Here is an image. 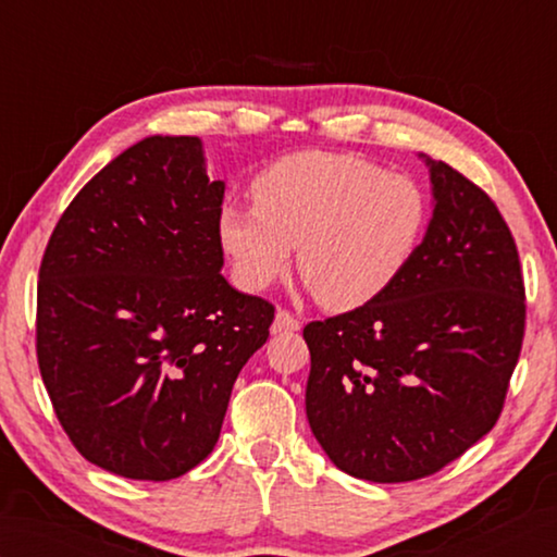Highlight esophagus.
Instances as JSON below:
<instances>
[{"mask_svg": "<svg viewBox=\"0 0 557 557\" xmlns=\"http://www.w3.org/2000/svg\"><path fill=\"white\" fill-rule=\"evenodd\" d=\"M299 327H301V323L289 311H277L270 330H272V335H280V333H297Z\"/></svg>", "mask_w": 557, "mask_h": 557, "instance_id": "obj_1", "label": "esophagus"}]
</instances>
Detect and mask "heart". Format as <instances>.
Here are the masks:
<instances>
[{"instance_id":"b5f03b06","label":"heart","mask_w":557,"mask_h":557,"mask_svg":"<svg viewBox=\"0 0 557 557\" xmlns=\"http://www.w3.org/2000/svg\"><path fill=\"white\" fill-rule=\"evenodd\" d=\"M253 198L218 212V242L236 285L270 287L297 246L306 285L333 311L359 309L393 287L431 218L417 180L347 152L306 150L272 162L256 176Z\"/></svg>"}]
</instances>
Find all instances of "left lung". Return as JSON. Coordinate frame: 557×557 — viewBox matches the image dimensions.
I'll use <instances>...</instances> for the list:
<instances>
[{
	"label": "left lung",
	"mask_w": 557,
	"mask_h": 557,
	"mask_svg": "<svg viewBox=\"0 0 557 557\" xmlns=\"http://www.w3.org/2000/svg\"><path fill=\"white\" fill-rule=\"evenodd\" d=\"M433 215L409 268L381 297L304 327L306 417L349 476L435 474L500 417L524 337L510 230L467 176L419 152Z\"/></svg>",
	"instance_id": "1"
}]
</instances>
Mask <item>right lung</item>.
I'll list each match as a JSON object with an SVG mask.
<instances>
[{"label": "right lung", "mask_w": 557, "mask_h": 557, "mask_svg": "<svg viewBox=\"0 0 557 557\" xmlns=\"http://www.w3.org/2000/svg\"><path fill=\"white\" fill-rule=\"evenodd\" d=\"M198 136H148L81 188L45 248L38 363L92 465L170 481L215 447L236 375L275 309L222 277Z\"/></svg>", "instance_id": "obj_1"}]
</instances>
